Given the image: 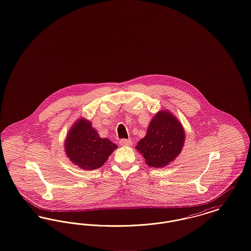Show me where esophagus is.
<instances>
[{"instance_id": "1", "label": "esophagus", "mask_w": 251, "mask_h": 251, "mask_svg": "<svg viewBox=\"0 0 251 251\" xmlns=\"http://www.w3.org/2000/svg\"><path fill=\"white\" fill-rule=\"evenodd\" d=\"M120 146H130L131 144V139H121L120 141Z\"/></svg>"}]
</instances>
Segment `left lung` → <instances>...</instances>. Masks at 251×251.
Listing matches in <instances>:
<instances>
[{
    "instance_id": "left-lung-1",
    "label": "left lung",
    "mask_w": 251,
    "mask_h": 251,
    "mask_svg": "<svg viewBox=\"0 0 251 251\" xmlns=\"http://www.w3.org/2000/svg\"><path fill=\"white\" fill-rule=\"evenodd\" d=\"M184 138V131L177 119L162 111L151 121L146 136L135 149L143 154L150 167H164L180 153Z\"/></svg>"
}]
</instances>
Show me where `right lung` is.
<instances>
[{"instance_id": "1", "label": "right lung", "mask_w": 251, "mask_h": 251, "mask_svg": "<svg viewBox=\"0 0 251 251\" xmlns=\"http://www.w3.org/2000/svg\"><path fill=\"white\" fill-rule=\"evenodd\" d=\"M66 153L70 160L82 169L100 167L118 148L108 138H100L89 121L78 120L66 139Z\"/></svg>"}]
</instances>
